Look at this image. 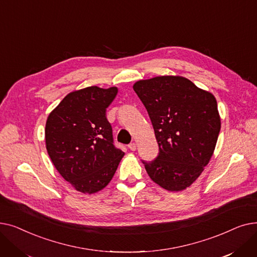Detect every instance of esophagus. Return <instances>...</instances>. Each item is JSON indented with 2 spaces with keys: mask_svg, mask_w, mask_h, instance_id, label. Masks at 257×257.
Wrapping results in <instances>:
<instances>
[{
  "mask_svg": "<svg viewBox=\"0 0 257 257\" xmlns=\"http://www.w3.org/2000/svg\"><path fill=\"white\" fill-rule=\"evenodd\" d=\"M128 148H129L131 151H136L137 150V145L134 144V143H131V144L128 145Z\"/></svg>",
  "mask_w": 257,
  "mask_h": 257,
  "instance_id": "34e87169",
  "label": "esophagus"
}]
</instances>
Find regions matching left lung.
<instances>
[{"label": "left lung", "mask_w": 257, "mask_h": 257, "mask_svg": "<svg viewBox=\"0 0 257 257\" xmlns=\"http://www.w3.org/2000/svg\"><path fill=\"white\" fill-rule=\"evenodd\" d=\"M133 89L150 116L159 147L154 160H143L148 175L165 190H185L214 151L221 129L217 100L180 76L140 80Z\"/></svg>", "instance_id": "obj_1"}]
</instances>
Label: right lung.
Wrapping results in <instances>:
<instances>
[{
	"label": "right lung",
	"instance_id": "1",
	"mask_svg": "<svg viewBox=\"0 0 257 257\" xmlns=\"http://www.w3.org/2000/svg\"><path fill=\"white\" fill-rule=\"evenodd\" d=\"M116 87L89 86L70 92L48 116L46 147L53 165L75 190L101 191L112 179L124 152L113 144L106 108Z\"/></svg>",
	"mask_w": 257,
	"mask_h": 257
}]
</instances>
